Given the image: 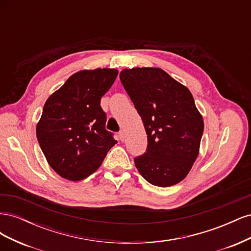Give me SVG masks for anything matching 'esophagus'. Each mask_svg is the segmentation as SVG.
I'll return each mask as SVG.
<instances>
[{
  "label": "esophagus",
  "mask_w": 251,
  "mask_h": 251,
  "mask_svg": "<svg viewBox=\"0 0 251 251\" xmlns=\"http://www.w3.org/2000/svg\"><path fill=\"white\" fill-rule=\"evenodd\" d=\"M118 136H119V139H120L121 141H125V139H126V134H125V131H124V130H121V131L118 133Z\"/></svg>",
  "instance_id": "obj_1"
}]
</instances>
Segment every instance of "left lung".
Returning <instances> with one entry per match:
<instances>
[{
  "label": "left lung",
  "instance_id": "1",
  "mask_svg": "<svg viewBox=\"0 0 251 251\" xmlns=\"http://www.w3.org/2000/svg\"><path fill=\"white\" fill-rule=\"evenodd\" d=\"M119 77L140 115L147 151L134 161L151 184L183 180L199 153L204 124L189 90L158 68L124 69Z\"/></svg>",
  "mask_w": 251,
  "mask_h": 251
}]
</instances>
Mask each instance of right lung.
Segmentation results:
<instances>
[{
	"instance_id": "right-lung-1",
	"label": "right lung",
	"mask_w": 251,
	"mask_h": 251,
	"mask_svg": "<svg viewBox=\"0 0 251 251\" xmlns=\"http://www.w3.org/2000/svg\"><path fill=\"white\" fill-rule=\"evenodd\" d=\"M117 74L115 69L79 71L45 103L36 137L48 163L63 178H87L117 143L105 130L107 115L100 105Z\"/></svg>"
}]
</instances>
